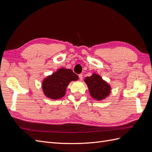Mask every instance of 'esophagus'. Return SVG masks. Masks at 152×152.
Here are the masks:
<instances>
[{
	"mask_svg": "<svg viewBox=\"0 0 152 152\" xmlns=\"http://www.w3.org/2000/svg\"><path fill=\"white\" fill-rule=\"evenodd\" d=\"M79 79L80 80H82V79H83V75H82V74H79Z\"/></svg>",
	"mask_w": 152,
	"mask_h": 152,
	"instance_id": "obj_1",
	"label": "esophagus"
}]
</instances>
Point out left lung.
I'll return each instance as SVG.
<instances>
[{
	"label": "left lung",
	"mask_w": 152,
	"mask_h": 152,
	"mask_svg": "<svg viewBox=\"0 0 152 152\" xmlns=\"http://www.w3.org/2000/svg\"><path fill=\"white\" fill-rule=\"evenodd\" d=\"M84 82L91 96L96 100H103L111 93V86L98 73H93L91 76L86 77Z\"/></svg>",
	"instance_id": "1"
}]
</instances>
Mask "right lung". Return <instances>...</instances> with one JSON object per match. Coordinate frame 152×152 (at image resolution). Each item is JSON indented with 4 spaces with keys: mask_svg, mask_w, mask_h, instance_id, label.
<instances>
[{
    "mask_svg": "<svg viewBox=\"0 0 152 152\" xmlns=\"http://www.w3.org/2000/svg\"><path fill=\"white\" fill-rule=\"evenodd\" d=\"M78 79L79 77L70 69L59 68L44 79L42 83L44 94L51 99H60L65 95L69 84Z\"/></svg>",
    "mask_w": 152,
    "mask_h": 152,
    "instance_id": "1",
    "label": "right lung"
}]
</instances>
